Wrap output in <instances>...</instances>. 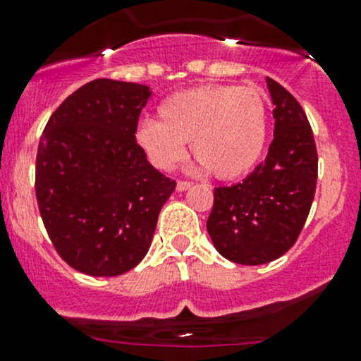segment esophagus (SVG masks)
I'll list each match as a JSON object with an SVG mask.
<instances>
[{
  "label": "esophagus",
  "instance_id": "34e87169",
  "mask_svg": "<svg viewBox=\"0 0 361 361\" xmlns=\"http://www.w3.org/2000/svg\"><path fill=\"white\" fill-rule=\"evenodd\" d=\"M190 187H192L190 181H183V180H181V181H178V183H176V190L178 192H185V190H188V188H190Z\"/></svg>",
  "mask_w": 361,
  "mask_h": 361
}]
</instances>
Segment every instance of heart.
Masks as SVG:
<instances>
[{
	"instance_id": "1",
	"label": "heart",
	"mask_w": 361,
	"mask_h": 361,
	"mask_svg": "<svg viewBox=\"0 0 361 361\" xmlns=\"http://www.w3.org/2000/svg\"><path fill=\"white\" fill-rule=\"evenodd\" d=\"M136 141L160 171L185 157V143L197 169L232 180L250 173L267 141V106L257 89L202 85L171 94L157 108V120L137 129Z\"/></svg>"
}]
</instances>
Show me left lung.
I'll return each mask as SVG.
<instances>
[{"label":"left lung","mask_w":361,"mask_h":361,"mask_svg":"<svg viewBox=\"0 0 361 361\" xmlns=\"http://www.w3.org/2000/svg\"><path fill=\"white\" fill-rule=\"evenodd\" d=\"M274 104V140L264 162L241 183L214 188L207 234L221 257L262 265L285 255L302 232L318 180V152L304 110L265 78Z\"/></svg>","instance_id":"8db88e82"}]
</instances>
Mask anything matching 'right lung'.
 Returning <instances> with one entry per match:
<instances>
[{"label":"right lung","mask_w":361,"mask_h":361,"mask_svg":"<svg viewBox=\"0 0 361 361\" xmlns=\"http://www.w3.org/2000/svg\"><path fill=\"white\" fill-rule=\"evenodd\" d=\"M150 87L99 78L52 113L36 155V201L54 248L89 276H120L152 245L176 188L136 143Z\"/></svg>","instance_id":"add662e5"}]
</instances>
